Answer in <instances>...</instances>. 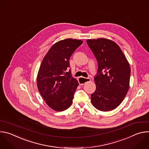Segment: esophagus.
Listing matches in <instances>:
<instances>
[{"instance_id":"obj_1","label":"esophagus","mask_w":149,"mask_h":149,"mask_svg":"<svg viewBox=\"0 0 149 149\" xmlns=\"http://www.w3.org/2000/svg\"><path fill=\"white\" fill-rule=\"evenodd\" d=\"M79 84L80 86H83L84 84H86L88 82H90L91 81V79L89 78H84V77H79L78 79Z\"/></svg>"}]
</instances>
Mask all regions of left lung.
I'll return each mask as SVG.
<instances>
[{
    "instance_id": "obj_1",
    "label": "left lung",
    "mask_w": 149,
    "mask_h": 149,
    "mask_svg": "<svg viewBox=\"0 0 149 149\" xmlns=\"http://www.w3.org/2000/svg\"><path fill=\"white\" fill-rule=\"evenodd\" d=\"M87 43L98 62L94 78L96 90L91 95L94 107L111 111L121 103L129 89L130 67L119 46L105 38L88 39Z\"/></svg>"
}]
</instances>
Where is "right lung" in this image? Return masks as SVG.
Segmentation results:
<instances>
[{
	"label": "right lung",
	"instance_id": "obj_1",
	"mask_svg": "<svg viewBox=\"0 0 149 149\" xmlns=\"http://www.w3.org/2000/svg\"><path fill=\"white\" fill-rule=\"evenodd\" d=\"M82 44L78 39H66L54 44L44 58L37 75L38 89L49 107L64 111L72 102L78 82L68 71L70 58Z\"/></svg>",
	"mask_w": 149,
	"mask_h": 149
}]
</instances>
